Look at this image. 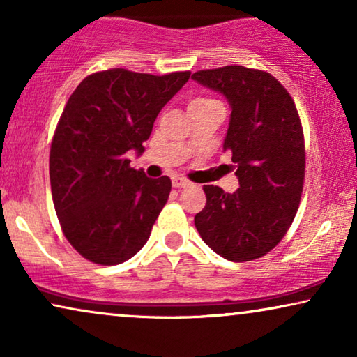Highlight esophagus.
<instances>
[{
  "mask_svg": "<svg viewBox=\"0 0 357 357\" xmlns=\"http://www.w3.org/2000/svg\"><path fill=\"white\" fill-rule=\"evenodd\" d=\"M172 185L175 188H185V187H188V185H190V180L183 178V177H174Z\"/></svg>",
  "mask_w": 357,
  "mask_h": 357,
  "instance_id": "obj_1",
  "label": "esophagus"
}]
</instances>
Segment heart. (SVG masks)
Here are the masks:
<instances>
[{
  "label": "heart",
  "instance_id": "b5f03b06",
  "mask_svg": "<svg viewBox=\"0 0 357 357\" xmlns=\"http://www.w3.org/2000/svg\"><path fill=\"white\" fill-rule=\"evenodd\" d=\"M193 102H206V99H195ZM193 102H192V104H193Z\"/></svg>",
  "mask_w": 357,
  "mask_h": 357
}]
</instances>
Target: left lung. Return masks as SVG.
<instances>
[{"label":"left lung","mask_w":357,"mask_h":357,"mask_svg":"<svg viewBox=\"0 0 357 357\" xmlns=\"http://www.w3.org/2000/svg\"><path fill=\"white\" fill-rule=\"evenodd\" d=\"M231 105L224 151H231L237 192L204 185L206 206L195 216L218 255L252 261L286 236L299 209L305 174L304 131L296 104L270 73L231 65L192 75Z\"/></svg>","instance_id":"left-lung-1"}]
</instances>
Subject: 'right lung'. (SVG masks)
<instances>
[{
    "mask_svg": "<svg viewBox=\"0 0 357 357\" xmlns=\"http://www.w3.org/2000/svg\"><path fill=\"white\" fill-rule=\"evenodd\" d=\"M188 77L114 68L84 77L68 99L50 148L52 197L63 234L86 260L119 265L148 242L172 182L146 177L126 153H143Z\"/></svg>",
    "mask_w": 357,
    "mask_h": 357,
    "instance_id": "obj_1",
    "label": "right lung"
}]
</instances>
